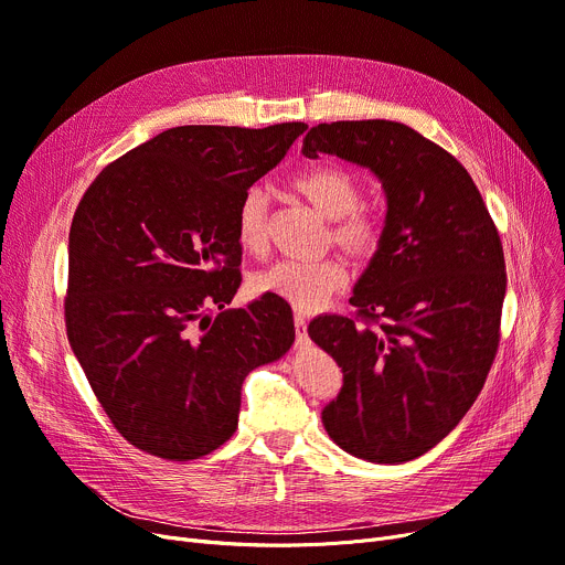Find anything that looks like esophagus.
Listing matches in <instances>:
<instances>
[{
  "label": "esophagus",
  "mask_w": 565,
  "mask_h": 565,
  "mask_svg": "<svg viewBox=\"0 0 565 565\" xmlns=\"http://www.w3.org/2000/svg\"><path fill=\"white\" fill-rule=\"evenodd\" d=\"M295 332H298V343L302 345L307 341V316L295 313Z\"/></svg>",
  "instance_id": "esophagus-1"
}]
</instances>
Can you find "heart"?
<instances>
[{"label":"heart","mask_w":565,"mask_h":565,"mask_svg":"<svg viewBox=\"0 0 565 565\" xmlns=\"http://www.w3.org/2000/svg\"><path fill=\"white\" fill-rule=\"evenodd\" d=\"M316 213L332 220L330 243L354 260H371L384 243L382 220L366 211L358 175L341 167H313L290 181ZM235 241L245 254L263 256L270 243V201L263 188H249L235 207ZM348 267L341 258L279 260L254 275L252 286L260 295H277L300 311H316L334 292L348 286Z\"/></svg>","instance_id":"obj_1"}]
</instances>
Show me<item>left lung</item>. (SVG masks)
<instances>
[{
	"label": "left lung",
	"mask_w": 565,
	"mask_h": 565,
	"mask_svg": "<svg viewBox=\"0 0 565 565\" xmlns=\"http://www.w3.org/2000/svg\"><path fill=\"white\" fill-rule=\"evenodd\" d=\"M302 153L369 167L387 194L382 249L350 298L358 311L309 324L343 371L322 426L354 458L414 460L460 424L494 362L507 295L499 231L467 169L403 124H320Z\"/></svg>",
	"instance_id": "left-lung-1"
}]
</instances>
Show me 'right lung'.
<instances>
[{"label":"right lung","instance_id":"1","mask_svg":"<svg viewBox=\"0 0 565 565\" xmlns=\"http://www.w3.org/2000/svg\"><path fill=\"white\" fill-rule=\"evenodd\" d=\"M305 130L171 128L84 192L68 235L66 334L109 422L139 451L185 462L222 447L245 377L290 350L286 300L224 307L243 281L237 201Z\"/></svg>","mask_w":565,"mask_h":565}]
</instances>
